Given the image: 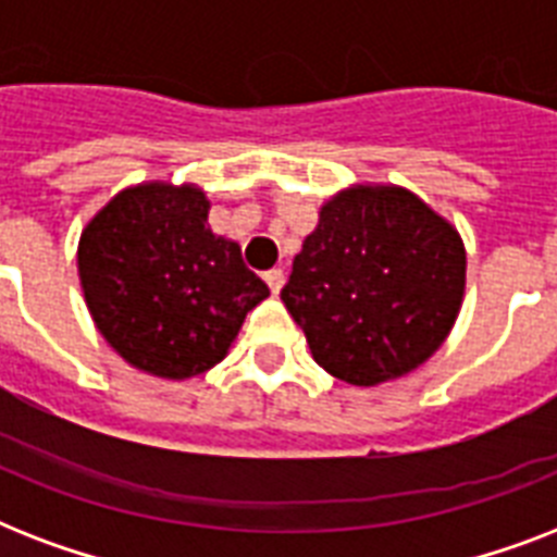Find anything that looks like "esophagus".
I'll return each instance as SVG.
<instances>
[{
  "label": "esophagus",
  "mask_w": 557,
  "mask_h": 557,
  "mask_svg": "<svg viewBox=\"0 0 557 557\" xmlns=\"http://www.w3.org/2000/svg\"><path fill=\"white\" fill-rule=\"evenodd\" d=\"M262 280H265V286L271 288V295H280V288H283V283H286V277H283V271L280 269H271L262 274Z\"/></svg>",
  "instance_id": "34e87169"
}]
</instances>
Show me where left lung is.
I'll list each match as a JSON object with an SVG mask.
<instances>
[{
	"label": "left lung",
	"mask_w": 557,
	"mask_h": 557,
	"mask_svg": "<svg viewBox=\"0 0 557 557\" xmlns=\"http://www.w3.org/2000/svg\"><path fill=\"white\" fill-rule=\"evenodd\" d=\"M466 292L457 227L405 187H349L321 208L280 297L314 361L375 387L442 347Z\"/></svg>",
	"instance_id": "8db88e82"
}]
</instances>
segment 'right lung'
Instances as JSON below:
<instances>
[{"instance_id":"right-lung-1","label":"right lung","mask_w":557,"mask_h":557,"mask_svg":"<svg viewBox=\"0 0 557 557\" xmlns=\"http://www.w3.org/2000/svg\"><path fill=\"white\" fill-rule=\"evenodd\" d=\"M193 185L126 187L81 234L77 269L95 326L117 356L159 379H190L227 356L269 286L208 227Z\"/></svg>"}]
</instances>
